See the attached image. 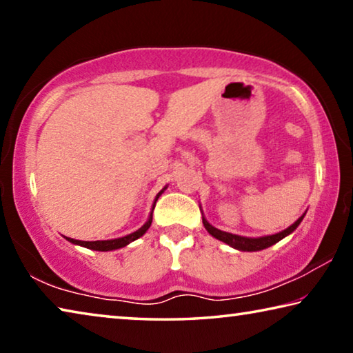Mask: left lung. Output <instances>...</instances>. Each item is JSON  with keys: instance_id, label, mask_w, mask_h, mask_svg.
Wrapping results in <instances>:
<instances>
[{"instance_id": "1", "label": "left lung", "mask_w": 353, "mask_h": 353, "mask_svg": "<svg viewBox=\"0 0 353 353\" xmlns=\"http://www.w3.org/2000/svg\"><path fill=\"white\" fill-rule=\"evenodd\" d=\"M303 216H305V213H303L302 216L299 218L294 224H291L288 229L279 232V234L268 235V236H260V238H248V236H240V235L229 234V232H223V230L216 229V227H213L204 216H202V223H204V227L207 229L208 234L216 238V240L223 241L225 244H229V246L235 248L238 250H246V252H255V250H263V249L270 248V246H272V244H276L280 240H283L285 236H288L290 234H292V232L297 229V225L302 223Z\"/></svg>"}]
</instances>
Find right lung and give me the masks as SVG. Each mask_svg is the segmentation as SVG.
Instances as JSON below:
<instances>
[{"instance_id":"obj_1","label":"right lung","mask_w":353,"mask_h":353,"mask_svg":"<svg viewBox=\"0 0 353 353\" xmlns=\"http://www.w3.org/2000/svg\"><path fill=\"white\" fill-rule=\"evenodd\" d=\"M163 190L157 194V198H155V201H157L159 196L163 193ZM154 207H155V202H154V205H152V210H154ZM151 223H152V212H151V214H149V218H148L146 223L143 224L139 230H135L134 234H129L126 236L115 238V240H104V241H81V240H73V238H67V240L70 243L79 244V246H83V248H87V249L101 250V252H105V250H115V249H119V248H124V246H128L129 243L139 240L140 236H143V235L146 234V230L149 229V227H151Z\"/></svg>"}]
</instances>
